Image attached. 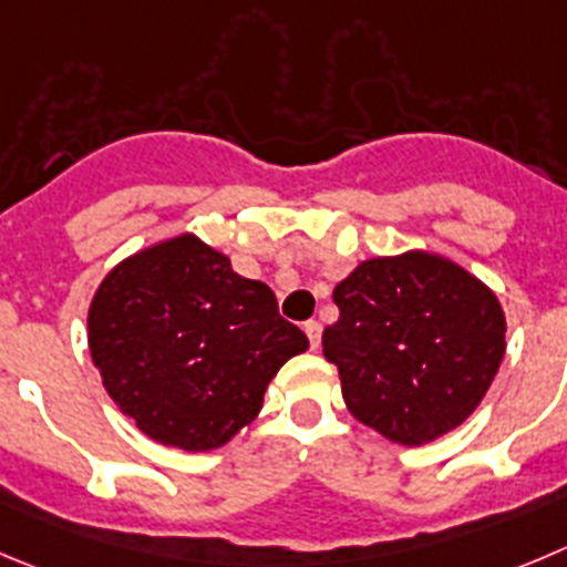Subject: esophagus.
I'll list each match as a JSON object with an SVG mask.
<instances>
[{
	"label": "esophagus",
	"mask_w": 567,
	"mask_h": 567,
	"mask_svg": "<svg viewBox=\"0 0 567 567\" xmlns=\"http://www.w3.org/2000/svg\"><path fill=\"white\" fill-rule=\"evenodd\" d=\"M303 331H306V337H309V344L311 348H320V337H322V326L317 320H309L303 326Z\"/></svg>",
	"instance_id": "1"
}]
</instances>
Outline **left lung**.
I'll return each mask as SVG.
<instances>
[{
    "instance_id": "8db88e82",
    "label": "left lung",
    "mask_w": 567,
    "mask_h": 567,
    "mask_svg": "<svg viewBox=\"0 0 567 567\" xmlns=\"http://www.w3.org/2000/svg\"><path fill=\"white\" fill-rule=\"evenodd\" d=\"M339 320L322 331L350 414L401 445L465 423L504 359L498 298L431 252L361 261L333 289Z\"/></svg>"
}]
</instances>
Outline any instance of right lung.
I'll return each instance as SVG.
<instances>
[{"mask_svg":"<svg viewBox=\"0 0 567 567\" xmlns=\"http://www.w3.org/2000/svg\"><path fill=\"white\" fill-rule=\"evenodd\" d=\"M89 348L107 395L150 440L212 451L256 417L272 375L309 339L278 315L267 284L183 234L107 272Z\"/></svg>","mask_w":567,"mask_h":567,"instance_id":"obj_1","label":"right lung"}]
</instances>
